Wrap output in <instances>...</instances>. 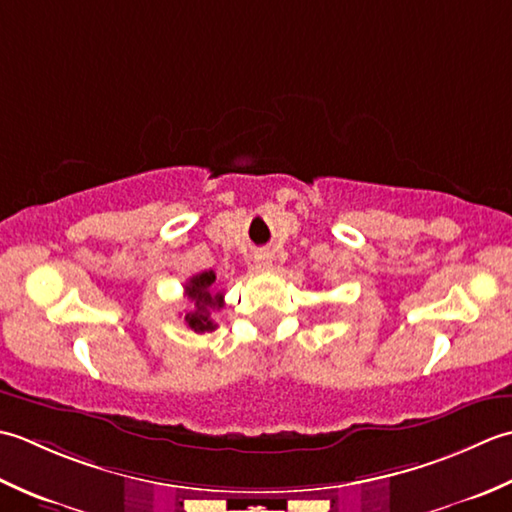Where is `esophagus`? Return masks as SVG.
<instances>
[{
  "label": "esophagus",
  "mask_w": 512,
  "mask_h": 512,
  "mask_svg": "<svg viewBox=\"0 0 512 512\" xmlns=\"http://www.w3.org/2000/svg\"><path fill=\"white\" fill-rule=\"evenodd\" d=\"M256 269H260V271L271 269V254L269 252H258L256 254Z\"/></svg>",
  "instance_id": "obj_1"
}]
</instances>
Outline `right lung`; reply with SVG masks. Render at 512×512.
Returning a JSON list of instances; mask_svg holds the SVG:
<instances>
[{
	"label": "right lung",
	"mask_w": 512,
	"mask_h": 512,
	"mask_svg": "<svg viewBox=\"0 0 512 512\" xmlns=\"http://www.w3.org/2000/svg\"><path fill=\"white\" fill-rule=\"evenodd\" d=\"M216 274L201 271L185 283V296L192 302V311L185 314L187 327L196 333L214 331L216 322L212 320V311L223 307V291H216Z\"/></svg>",
	"instance_id": "obj_1"
}]
</instances>
